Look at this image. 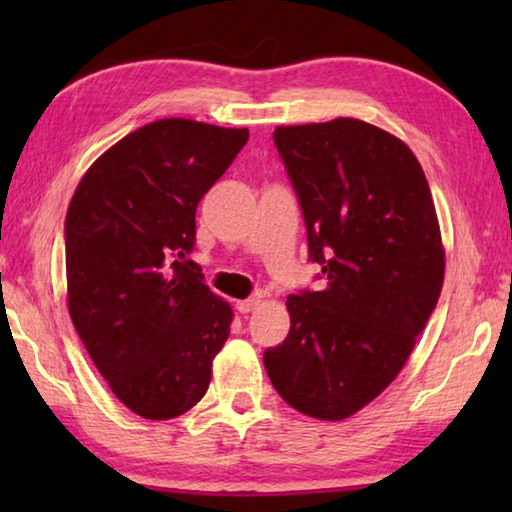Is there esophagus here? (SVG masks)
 Listing matches in <instances>:
<instances>
[{"label": "esophagus", "mask_w": 512, "mask_h": 512, "mask_svg": "<svg viewBox=\"0 0 512 512\" xmlns=\"http://www.w3.org/2000/svg\"><path fill=\"white\" fill-rule=\"evenodd\" d=\"M257 305H259V298L239 300V302H237V311H239V314H250V311H255Z\"/></svg>", "instance_id": "obj_1"}]
</instances>
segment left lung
Wrapping results in <instances>:
<instances>
[{"label": "left lung", "mask_w": 512, "mask_h": 512, "mask_svg": "<svg viewBox=\"0 0 512 512\" xmlns=\"http://www.w3.org/2000/svg\"><path fill=\"white\" fill-rule=\"evenodd\" d=\"M273 142L327 282L287 298L291 329L264 366L293 409L345 420L400 375L436 309V207L409 146L361 119L277 126Z\"/></svg>", "instance_id": "1"}]
</instances>
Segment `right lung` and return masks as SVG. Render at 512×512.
Masks as SVG:
<instances>
[{"label":"right lung","instance_id":"right-lung-1","mask_svg":"<svg viewBox=\"0 0 512 512\" xmlns=\"http://www.w3.org/2000/svg\"><path fill=\"white\" fill-rule=\"evenodd\" d=\"M248 142V128L160 119L81 178L65 216L67 307L117 400L169 420L201 400L232 309L187 255L196 207Z\"/></svg>","mask_w":512,"mask_h":512}]
</instances>
